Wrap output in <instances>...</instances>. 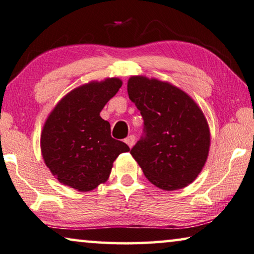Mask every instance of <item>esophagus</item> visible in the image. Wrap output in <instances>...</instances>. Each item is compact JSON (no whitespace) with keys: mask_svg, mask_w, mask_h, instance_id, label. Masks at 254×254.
<instances>
[{"mask_svg":"<svg viewBox=\"0 0 254 254\" xmlns=\"http://www.w3.org/2000/svg\"><path fill=\"white\" fill-rule=\"evenodd\" d=\"M125 143L129 146V148H133V145L135 144V136L134 135H129L128 137L125 138Z\"/></svg>","mask_w":254,"mask_h":254,"instance_id":"1","label":"esophagus"}]
</instances>
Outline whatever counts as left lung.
I'll use <instances>...</instances> for the list:
<instances>
[{"label":"left lung","instance_id":"1","mask_svg":"<svg viewBox=\"0 0 254 254\" xmlns=\"http://www.w3.org/2000/svg\"><path fill=\"white\" fill-rule=\"evenodd\" d=\"M127 90L144 121L130 154L158 188H185L207 159L209 129L203 112L185 91L159 80L131 76Z\"/></svg>","mask_w":254,"mask_h":254}]
</instances>
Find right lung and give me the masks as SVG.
Segmentation results:
<instances>
[{
  "instance_id": "add662e5",
  "label": "right lung",
  "mask_w": 254,
  "mask_h": 254,
  "mask_svg": "<svg viewBox=\"0 0 254 254\" xmlns=\"http://www.w3.org/2000/svg\"><path fill=\"white\" fill-rule=\"evenodd\" d=\"M121 84L112 78L76 88L48 117L41 135L42 156L63 185L93 190L108 180L117 157L129 151L126 143L112 137L109 121L100 116Z\"/></svg>"
}]
</instances>
